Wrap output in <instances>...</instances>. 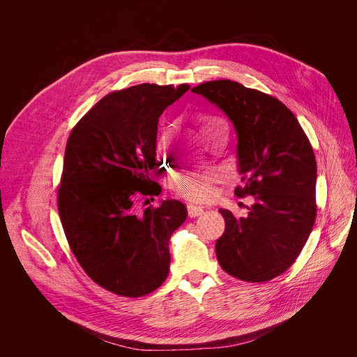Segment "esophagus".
<instances>
[{"instance_id":"34e87169","label":"esophagus","mask_w":357,"mask_h":357,"mask_svg":"<svg viewBox=\"0 0 357 357\" xmlns=\"http://www.w3.org/2000/svg\"><path fill=\"white\" fill-rule=\"evenodd\" d=\"M204 213V207H199V205H188V215L191 218H195Z\"/></svg>"}]
</instances>
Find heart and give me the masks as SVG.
<instances>
[{
	"instance_id": "obj_1",
	"label": "heart",
	"mask_w": 357,
	"mask_h": 357,
	"mask_svg": "<svg viewBox=\"0 0 357 357\" xmlns=\"http://www.w3.org/2000/svg\"><path fill=\"white\" fill-rule=\"evenodd\" d=\"M215 126H224V124L221 120L215 117H202L199 120L201 130H207ZM217 178H218V172L214 171V169L188 172L181 178V188L192 199H207L213 192V183L217 181Z\"/></svg>"
}]
</instances>
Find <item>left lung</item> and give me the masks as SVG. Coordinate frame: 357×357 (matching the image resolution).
Here are the masks:
<instances>
[{"mask_svg": "<svg viewBox=\"0 0 357 357\" xmlns=\"http://www.w3.org/2000/svg\"><path fill=\"white\" fill-rule=\"evenodd\" d=\"M194 93L218 107L237 135L241 186L252 195L246 217L220 208L226 230L215 241L220 266L245 282H266L284 273L312 230L317 163L303 127L279 100L230 79L210 81Z\"/></svg>", "mask_w": 357, "mask_h": 357, "instance_id": "1", "label": "left lung"}]
</instances>
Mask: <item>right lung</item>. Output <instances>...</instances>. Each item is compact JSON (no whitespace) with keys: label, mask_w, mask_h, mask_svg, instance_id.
Instances as JSON below:
<instances>
[{"label":"right lung","mask_w":357,"mask_h":357,"mask_svg":"<svg viewBox=\"0 0 357 357\" xmlns=\"http://www.w3.org/2000/svg\"><path fill=\"white\" fill-rule=\"evenodd\" d=\"M188 89L142 84L112 92L68 139L58 194L62 227L82 269L109 292L142 296L169 273V240L186 207L165 199L137 213L135 202L162 192L152 178L163 163L156 152L159 117Z\"/></svg>","instance_id":"right-lung-1"}]
</instances>
